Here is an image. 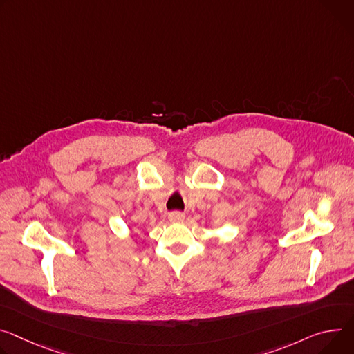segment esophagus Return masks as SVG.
<instances>
[{
    "mask_svg": "<svg viewBox=\"0 0 354 354\" xmlns=\"http://www.w3.org/2000/svg\"><path fill=\"white\" fill-rule=\"evenodd\" d=\"M168 218H169L171 221H174V223H179V221H183V220H185V214L180 213V212H172V213H169Z\"/></svg>",
    "mask_w": 354,
    "mask_h": 354,
    "instance_id": "esophagus-1",
    "label": "esophagus"
}]
</instances>
